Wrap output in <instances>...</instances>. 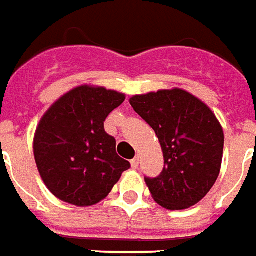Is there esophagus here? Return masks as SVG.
I'll return each instance as SVG.
<instances>
[{"label": "esophagus", "instance_id": "34e87169", "mask_svg": "<svg viewBox=\"0 0 256 256\" xmlns=\"http://www.w3.org/2000/svg\"><path fill=\"white\" fill-rule=\"evenodd\" d=\"M138 164H140V160H138V157H134L133 160H132V166H133L134 170L138 168Z\"/></svg>", "mask_w": 256, "mask_h": 256}]
</instances>
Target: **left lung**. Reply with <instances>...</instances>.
I'll return each mask as SVG.
<instances>
[{"label":"left lung","instance_id":"left-lung-1","mask_svg":"<svg viewBox=\"0 0 256 256\" xmlns=\"http://www.w3.org/2000/svg\"><path fill=\"white\" fill-rule=\"evenodd\" d=\"M130 105L156 132L164 154L161 174L144 176L154 200L168 210L200 202L217 180L223 160L224 133L214 114L182 90L136 95Z\"/></svg>","mask_w":256,"mask_h":256}]
</instances>
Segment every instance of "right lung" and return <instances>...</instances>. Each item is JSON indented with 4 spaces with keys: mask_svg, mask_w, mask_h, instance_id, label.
I'll return each mask as SVG.
<instances>
[{
    "mask_svg": "<svg viewBox=\"0 0 256 256\" xmlns=\"http://www.w3.org/2000/svg\"><path fill=\"white\" fill-rule=\"evenodd\" d=\"M124 95L82 85L58 99L36 128L33 152L44 185L60 200L92 206L105 199L130 162L116 152L104 122Z\"/></svg>",
    "mask_w": 256,
    "mask_h": 256,
    "instance_id": "add662e5",
    "label": "right lung"
}]
</instances>
